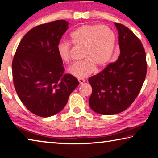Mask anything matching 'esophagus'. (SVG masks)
<instances>
[{"label":"esophagus","instance_id":"esophagus-1","mask_svg":"<svg viewBox=\"0 0 158 158\" xmlns=\"http://www.w3.org/2000/svg\"><path fill=\"white\" fill-rule=\"evenodd\" d=\"M85 80H84V79H82V78L78 79V82H79V83H80V85L83 84V83L85 82Z\"/></svg>","mask_w":158,"mask_h":158}]
</instances>
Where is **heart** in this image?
I'll use <instances>...</instances> for the list:
<instances>
[{
    "mask_svg": "<svg viewBox=\"0 0 158 158\" xmlns=\"http://www.w3.org/2000/svg\"><path fill=\"white\" fill-rule=\"evenodd\" d=\"M74 45L84 48V60L73 64L69 72L78 78L90 76L94 71L108 64L114 54L116 37L114 31L107 25L99 24L84 25L76 29L70 35ZM57 53L62 61L71 60V43L60 41L57 45Z\"/></svg>",
    "mask_w": 158,
    "mask_h": 158,
    "instance_id": "b5f03b06",
    "label": "heart"
}]
</instances>
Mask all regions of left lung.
I'll list each match as a JSON object with an SVG mask.
<instances>
[{
	"mask_svg": "<svg viewBox=\"0 0 158 158\" xmlns=\"http://www.w3.org/2000/svg\"><path fill=\"white\" fill-rule=\"evenodd\" d=\"M120 54L97 75L89 79L92 94L89 104L94 111L114 115L124 111L138 96L147 74L146 53L141 41L123 25L115 23Z\"/></svg>",
	"mask_w": 158,
	"mask_h": 158,
	"instance_id": "1",
	"label": "left lung"
}]
</instances>
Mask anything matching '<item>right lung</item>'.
Masks as SVG:
<instances>
[{"label": "right lung", "mask_w": 158, "mask_h": 158, "mask_svg": "<svg viewBox=\"0 0 158 158\" xmlns=\"http://www.w3.org/2000/svg\"><path fill=\"white\" fill-rule=\"evenodd\" d=\"M58 20L35 27L24 35L12 62L14 85L20 100L33 114L47 118L63 109L79 85L64 74L57 45L69 28Z\"/></svg>", "instance_id": "1"}]
</instances>
